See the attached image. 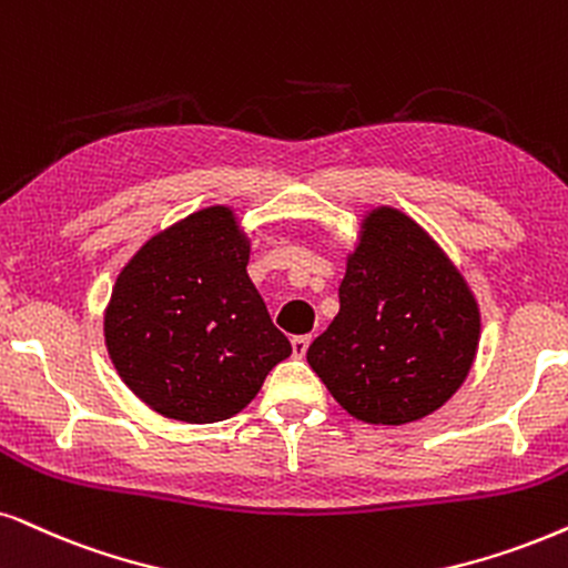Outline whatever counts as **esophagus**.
I'll use <instances>...</instances> for the list:
<instances>
[{
  "label": "esophagus",
  "mask_w": 568,
  "mask_h": 568,
  "mask_svg": "<svg viewBox=\"0 0 568 568\" xmlns=\"http://www.w3.org/2000/svg\"><path fill=\"white\" fill-rule=\"evenodd\" d=\"M308 343H312V335H296L291 341V346H293V356H306V348H308Z\"/></svg>",
  "instance_id": "esophagus-1"
}]
</instances>
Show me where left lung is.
<instances>
[{
    "label": "left lung",
    "instance_id": "8db88e82",
    "mask_svg": "<svg viewBox=\"0 0 568 568\" xmlns=\"http://www.w3.org/2000/svg\"><path fill=\"white\" fill-rule=\"evenodd\" d=\"M337 296L306 362L351 416L408 425L456 396L483 317L462 270L419 222L387 204L364 212Z\"/></svg>",
    "mask_w": 568,
    "mask_h": 568
}]
</instances>
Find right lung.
Wrapping results in <instances>:
<instances>
[{"label":"right lung","instance_id":"right-lung-1","mask_svg":"<svg viewBox=\"0 0 568 568\" xmlns=\"http://www.w3.org/2000/svg\"><path fill=\"white\" fill-rule=\"evenodd\" d=\"M248 256L241 217L214 204L154 233L120 270L104 346L152 412L189 425L231 419L293 354L251 283Z\"/></svg>","mask_w":568,"mask_h":568}]
</instances>
